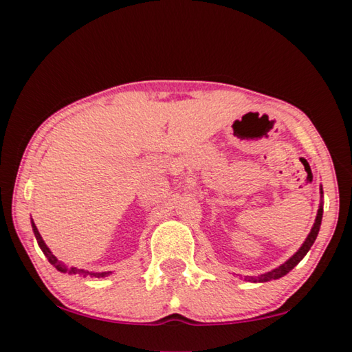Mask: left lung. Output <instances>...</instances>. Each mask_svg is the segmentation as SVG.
<instances>
[{
    "label": "left lung",
    "mask_w": 352,
    "mask_h": 352,
    "mask_svg": "<svg viewBox=\"0 0 352 352\" xmlns=\"http://www.w3.org/2000/svg\"><path fill=\"white\" fill-rule=\"evenodd\" d=\"M321 194H323V189H321ZM321 217H323V201H321V204H320L318 212H317V219H315V223H314V226H312L311 233H309V236L306 237V241H305V243H302V245L300 247V250H298V252H296L294 256H292L290 259L285 261L283 265H279L278 269L272 270V272H267V273H264V275H261V276H258V278H254V276H245V281H252V283H265V281H270V279H278V278H281V276H284V275H287V273H289L292 269H294L295 265H298V262H300L302 258H305L309 250H311V247L314 245V242H315V239H317L318 231H320Z\"/></svg>",
    "instance_id": "left-lung-1"
}]
</instances>
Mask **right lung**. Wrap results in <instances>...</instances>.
Returning a JSON list of instances; mask_svg holds the SVG:
<instances>
[{"instance_id":"1","label":"right lung","mask_w":352,"mask_h":352,"mask_svg":"<svg viewBox=\"0 0 352 352\" xmlns=\"http://www.w3.org/2000/svg\"><path fill=\"white\" fill-rule=\"evenodd\" d=\"M32 230H34L35 239H37V242H38V247L41 248V252L45 253V256H46V258H47V261H50L51 264L54 265L58 272H62V273H69V275H77V273H79V275H83V276L90 275V276H94V278L107 276V275H110V273H111V272H102V273H90V272H85V270H82V269H77V267H68L67 264H63L62 261H58V259L56 258V256L51 253V250L47 248V245H46V243H45V241L41 239V236H40V233H38L37 226H35V223H34V222H32Z\"/></svg>"}]
</instances>
